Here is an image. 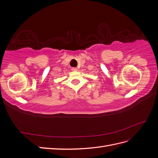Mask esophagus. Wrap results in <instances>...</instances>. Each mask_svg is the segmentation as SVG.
Returning a JSON list of instances; mask_svg holds the SVG:
<instances>
[{"mask_svg": "<svg viewBox=\"0 0 158 158\" xmlns=\"http://www.w3.org/2000/svg\"><path fill=\"white\" fill-rule=\"evenodd\" d=\"M72 70L75 72V71H77L78 69H77V68H73V69H72Z\"/></svg>", "mask_w": 158, "mask_h": 158, "instance_id": "34e87169", "label": "esophagus"}]
</instances>
